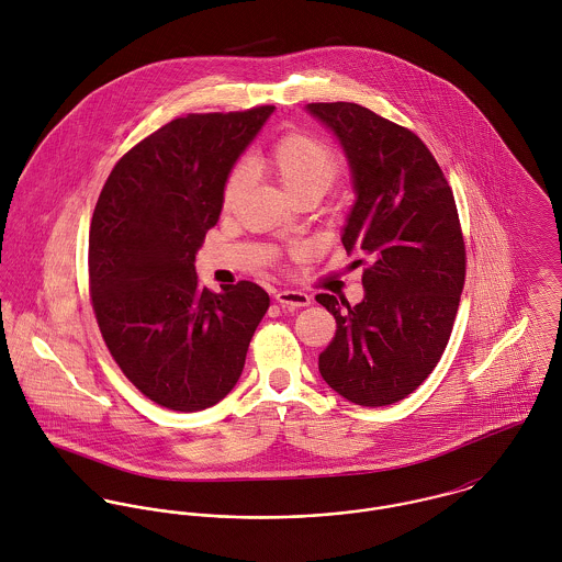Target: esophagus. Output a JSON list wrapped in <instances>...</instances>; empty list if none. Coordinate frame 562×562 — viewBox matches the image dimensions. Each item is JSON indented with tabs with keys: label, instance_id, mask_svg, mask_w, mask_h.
Listing matches in <instances>:
<instances>
[{
	"label": "esophagus",
	"instance_id": "34e87169",
	"mask_svg": "<svg viewBox=\"0 0 562 562\" xmlns=\"http://www.w3.org/2000/svg\"><path fill=\"white\" fill-rule=\"evenodd\" d=\"M277 303L283 307H310L312 305V296L299 290H281L274 294Z\"/></svg>",
	"mask_w": 562,
	"mask_h": 562
}]
</instances>
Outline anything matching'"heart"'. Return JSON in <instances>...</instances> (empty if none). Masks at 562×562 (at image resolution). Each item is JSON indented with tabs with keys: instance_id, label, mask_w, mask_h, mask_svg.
Wrapping results in <instances>:
<instances>
[{
	"instance_id": "b5f03b06",
	"label": "heart",
	"mask_w": 562,
	"mask_h": 562,
	"mask_svg": "<svg viewBox=\"0 0 562 562\" xmlns=\"http://www.w3.org/2000/svg\"><path fill=\"white\" fill-rule=\"evenodd\" d=\"M252 164H266L292 196L305 192H318L322 196L339 170L335 154L310 134L283 136L272 145L263 160H252ZM246 181L248 166L238 164L227 177L223 190V207H232L236 203Z\"/></svg>"
}]
</instances>
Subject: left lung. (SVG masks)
<instances>
[{
    "instance_id": "8db88e82",
    "label": "left lung",
    "mask_w": 562,
    "mask_h": 562,
    "mask_svg": "<svg viewBox=\"0 0 562 562\" xmlns=\"http://www.w3.org/2000/svg\"><path fill=\"white\" fill-rule=\"evenodd\" d=\"M305 110L337 138L350 170L341 244L370 259L361 303L316 296L337 322L318 370L346 401L387 406L428 379L452 333L465 283L454 194L413 132L359 103Z\"/></svg>"
}]
</instances>
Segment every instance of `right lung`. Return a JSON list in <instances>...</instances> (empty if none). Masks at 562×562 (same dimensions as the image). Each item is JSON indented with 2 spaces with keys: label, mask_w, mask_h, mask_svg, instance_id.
I'll use <instances>...</instances> for the list:
<instances>
[{
  "label": "right lung",
  "mask_w": 562,
  "mask_h": 562,
  "mask_svg": "<svg viewBox=\"0 0 562 562\" xmlns=\"http://www.w3.org/2000/svg\"><path fill=\"white\" fill-rule=\"evenodd\" d=\"M272 105L188 114L112 168L90 223L94 316L123 374L172 411H203L240 381L270 307L250 281L199 285L194 259L223 212V190Z\"/></svg>",
  "instance_id": "obj_1"
}]
</instances>
